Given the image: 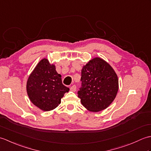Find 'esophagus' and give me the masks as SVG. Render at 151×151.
I'll use <instances>...</instances> for the list:
<instances>
[{
	"mask_svg": "<svg viewBox=\"0 0 151 151\" xmlns=\"http://www.w3.org/2000/svg\"><path fill=\"white\" fill-rule=\"evenodd\" d=\"M70 90L72 91H76V86L75 85H73L72 86H70Z\"/></svg>",
	"mask_w": 151,
	"mask_h": 151,
	"instance_id": "esophagus-1",
	"label": "esophagus"
}]
</instances>
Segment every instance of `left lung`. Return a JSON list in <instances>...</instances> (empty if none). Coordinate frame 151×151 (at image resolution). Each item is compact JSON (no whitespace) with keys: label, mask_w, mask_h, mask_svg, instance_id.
Wrapping results in <instances>:
<instances>
[{"label":"left lung","mask_w":151,"mask_h":151,"mask_svg":"<svg viewBox=\"0 0 151 151\" xmlns=\"http://www.w3.org/2000/svg\"><path fill=\"white\" fill-rule=\"evenodd\" d=\"M82 87L78 97L90 111L98 112L108 108L119 89L117 74L111 65L100 58H95L82 69Z\"/></svg>","instance_id":"1"}]
</instances>
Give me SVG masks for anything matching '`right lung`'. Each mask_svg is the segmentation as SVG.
Returning <instances> with one entry per match:
<instances>
[{
    "mask_svg": "<svg viewBox=\"0 0 151 151\" xmlns=\"http://www.w3.org/2000/svg\"><path fill=\"white\" fill-rule=\"evenodd\" d=\"M62 76L54 64L43 58L37 63L27 83V91L32 103L43 111L54 110L61 103L69 88L62 84Z\"/></svg>",
    "mask_w": 151,
    "mask_h": 151,
    "instance_id": "add662e5",
    "label": "right lung"
}]
</instances>
